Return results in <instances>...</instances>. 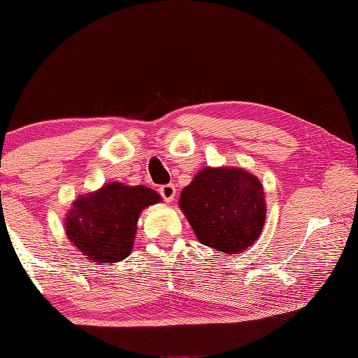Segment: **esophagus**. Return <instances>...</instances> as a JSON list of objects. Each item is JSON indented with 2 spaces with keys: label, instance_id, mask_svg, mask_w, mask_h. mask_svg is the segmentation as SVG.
I'll list each match as a JSON object with an SVG mask.
<instances>
[{
  "label": "esophagus",
  "instance_id": "esophagus-1",
  "mask_svg": "<svg viewBox=\"0 0 358 358\" xmlns=\"http://www.w3.org/2000/svg\"><path fill=\"white\" fill-rule=\"evenodd\" d=\"M159 192H161L162 199H164V201H166L167 203H169V202H173L175 196H177V189H175L173 185H164V186H161Z\"/></svg>",
  "mask_w": 358,
  "mask_h": 358
}]
</instances>
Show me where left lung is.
<instances>
[{
  "label": "left lung",
  "mask_w": 358,
  "mask_h": 358,
  "mask_svg": "<svg viewBox=\"0 0 358 358\" xmlns=\"http://www.w3.org/2000/svg\"><path fill=\"white\" fill-rule=\"evenodd\" d=\"M178 205L197 240L221 254L250 250L266 217L264 186L241 167H203L183 187Z\"/></svg>",
  "instance_id": "obj_1"
}]
</instances>
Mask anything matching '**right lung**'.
Instances as JSON below:
<instances>
[{
    "mask_svg": "<svg viewBox=\"0 0 358 358\" xmlns=\"http://www.w3.org/2000/svg\"><path fill=\"white\" fill-rule=\"evenodd\" d=\"M161 201L148 186L104 183L71 203L64 217L66 235L88 260L113 265L131 254L142 211Z\"/></svg>",
    "mask_w": 358,
    "mask_h": 358,
    "instance_id": "obj_1",
    "label": "right lung"
}]
</instances>
